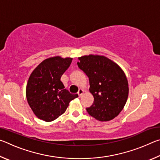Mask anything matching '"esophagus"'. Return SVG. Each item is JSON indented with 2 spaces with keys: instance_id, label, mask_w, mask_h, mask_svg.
Here are the masks:
<instances>
[{
  "instance_id": "34e87169",
  "label": "esophagus",
  "mask_w": 160,
  "mask_h": 160,
  "mask_svg": "<svg viewBox=\"0 0 160 160\" xmlns=\"http://www.w3.org/2000/svg\"><path fill=\"white\" fill-rule=\"evenodd\" d=\"M83 93H84V91H83V90H82V89H80V90H78V95H79L80 97L82 95Z\"/></svg>"
}]
</instances>
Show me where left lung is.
<instances>
[{
    "mask_svg": "<svg viewBox=\"0 0 160 160\" xmlns=\"http://www.w3.org/2000/svg\"><path fill=\"white\" fill-rule=\"evenodd\" d=\"M78 66L90 80V92L94 97L92 106L86 108L89 114L99 121H108L117 116L125 106L128 96V83L122 69L103 56L78 58Z\"/></svg>",
    "mask_w": 160,
    "mask_h": 160,
    "instance_id": "left-lung-1",
    "label": "left lung"
}]
</instances>
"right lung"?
Here are the masks:
<instances>
[{
    "instance_id": "add662e5",
    "label": "right lung",
    "mask_w": 160,
    "mask_h": 160,
    "mask_svg": "<svg viewBox=\"0 0 160 160\" xmlns=\"http://www.w3.org/2000/svg\"><path fill=\"white\" fill-rule=\"evenodd\" d=\"M72 58L60 56L42 61L29 76L26 96L28 104L38 118L52 121L66 112L69 102L78 97L65 89L61 78Z\"/></svg>"
}]
</instances>
